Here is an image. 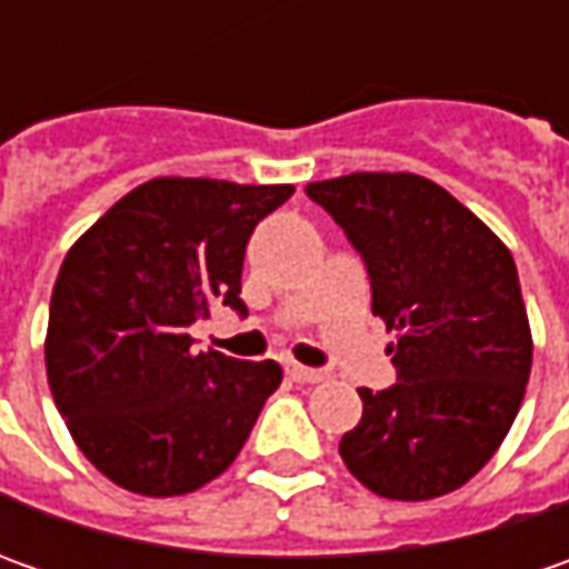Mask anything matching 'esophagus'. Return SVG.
<instances>
[{
    "instance_id": "34e87169",
    "label": "esophagus",
    "mask_w": 569,
    "mask_h": 569,
    "mask_svg": "<svg viewBox=\"0 0 569 569\" xmlns=\"http://www.w3.org/2000/svg\"><path fill=\"white\" fill-rule=\"evenodd\" d=\"M284 370H288V377L295 382H319L326 373L322 370H317V367H303V363H284Z\"/></svg>"
}]
</instances>
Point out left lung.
<instances>
[{
  "mask_svg": "<svg viewBox=\"0 0 569 569\" xmlns=\"http://www.w3.org/2000/svg\"><path fill=\"white\" fill-rule=\"evenodd\" d=\"M361 252L373 317L396 329V382L358 389L348 471L389 500H430L485 469L526 396L532 332L510 250L447 189L415 173L310 183Z\"/></svg>",
  "mask_w": 569,
  "mask_h": 569,
  "instance_id": "left-lung-1",
  "label": "left lung"
}]
</instances>
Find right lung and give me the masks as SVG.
Returning <instances> with one entry per match:
<instances>
[{"instance_id":"add662e5","label":"right lung","mask_w":569,"mask_h":569,"mask_svg":"<svg viewBox=\"0 0 569 569\" xmlns=\"http://www.w3.org/2000/svg\"><path fill=\"white\" fill-rule=\"evenodd\" d=\"M295 187L158 177L122 196L69 250L47 329V380L78 449L113 485L177 497L237 459L274 361L192 351L189 326L240 300L256 224Z\"/></svg>"}]
</instances>
